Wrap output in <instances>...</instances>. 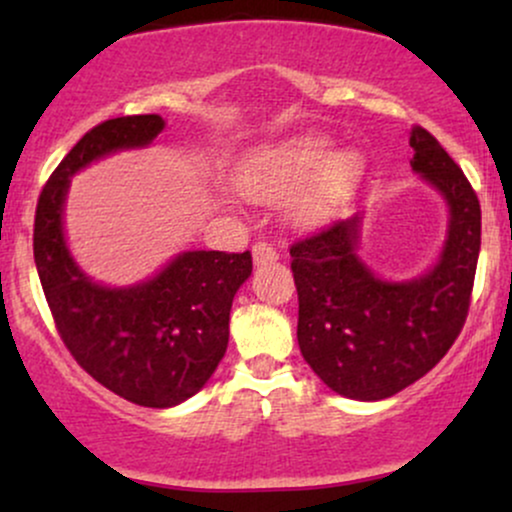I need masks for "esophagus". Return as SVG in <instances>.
Instances as JSON below:
<instances>
[{"label":"esophagus","mask_w":512,"mask_h":512,"mask_svg":"<svg viewBox=\"0 0 512 512\" xmlns=\"http://www.w3.org/2000/svg\"><path fill=\"white\" fill-rule=\"evenodd\" d=\"M252 257H255V264L272 262V260H276V250L269 243H262V240H257V243L252 245Z\"/></svg>","instance_id":"1"}]
</instances>
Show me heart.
Returning <instances> with one entry per match:
<instances>
[{
	"instance_id": "1",
	"label": "heart",
	"mask_w": 512,
	"mask_h": 512,
	"mask_svg": "<svg viewBox=\"0 0 512 512\" xmlns=\"http://www.w3.org/2000/svg\"><path fill=\"white\" fill-rule=\"evenodd\" d=\"M325 137H293L252 149L233 168V187L252 202H279L305 185L291 204V221L317 226L332 214L361 173L356 154L330 156Z\"/></svg>"
}]
</instances>
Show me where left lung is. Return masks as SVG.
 Instances as JSON below:
<instances>
[{"label":"left lung","mask_w":512,"mask_h":512,"mask_svg":"<svg viewBox=\"0 0 512 512\" xmlns=\"http://www.w3.org/2000/svg\"><path fill=\"white\" fill-rule=\"evenodd\" d=\"M409 146L411 168L450 207L448 240L431 272L404 284L378 279L356 255L361 216L291 245L301 354L322 383L361 402L424 378L455 344L472 303L481 248L477 192L428 129H411Z\"/></svg>","instance_id":"8db88e82"}]
</instances>
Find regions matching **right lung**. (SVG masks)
Returning <instances> with one entry per match:
<instances>
[{"label": "right lung", "instance_id": "obj_1", "mask_svg": "<svg viewBox=\"0 0 512 512\" xmlns=\"http://www.w3.org/2000/svg\"><path fill=\"white\" fill-rule=\"evenodd\" d=\"M163 127L161 115H129L88 129L45 182L33 226L35 267L69 354L110 392L154 409L197 395L219 366L233 296L252 272L250 250L182 252L151 281L105 289L69 255L62 207L76 170L151 144Z\"/></svg>", "mask_w": 512, "mask_h": 512}]
</instances>
